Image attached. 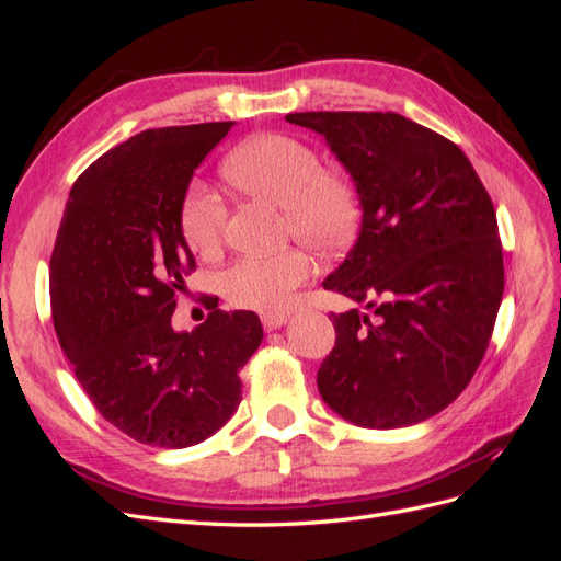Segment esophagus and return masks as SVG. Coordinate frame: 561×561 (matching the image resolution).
<instances>
[{
    "mask_svg": "<svg viewBox=\"0 0 561 561\" xmlns=\"http://www.w3.org/2000/svg\"><path fill=\"white\" fill-rule=\"evenodd\" d=\"M287 322V313H262V325L264 330H278Z\"/></svg>",
    "mask_w": 561,
    "mask_h": 561,
    "instance_id": "1",
    "label": "esophagus"
}]
</instances>
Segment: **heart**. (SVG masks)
Instances as JSON below:
<instances>
[{"label":"heart","mask_w":561,"mask_h":561,"mask_svg":"<svg viewBox=\"0 0 561 561\" xmlns=\"http://www.w3.org/2000/svg\"><path fill=\"white\" fill-rule=\"evenodd\" d=\"M225 178L243 194L285 208L287 229L320 252L339 250L351 239L358 219L355 186L342 173L322 171L318 151L290 135L264 133L243 142L225 161ZM225 225V203L194 186L182 206V233L190 248L213 254L222 243ZM309 276V254L285 250L236 260L219 285L233 307L276 313Z\"/></svg>","instance_id":"heart-1"}]
</instances>
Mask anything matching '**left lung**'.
Instances as JSON below:
<instances>
[{
    "instance_id": "1",
    "label": "left lung",
    "mask_w": 561,
    "mask_h": 561,
    "mask_svg": "<svg viewBox=\"0 0 561 561\" xmlns=\"http://www.w3.org/2000/svg\"><path fill=\"white\" fill-rule=\"evenodd\" d=\"M355 182L358 241L322 287L365 304L332 313L318 369L332 410L363 428L414 426L470 383L503 297L496 210L468 157L396 112H295Z\"/></svg>"
}]
</instances>
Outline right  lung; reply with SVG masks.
Masks as SVG:
<instances>
[{
    "label": "right lung",
    "mask_w": 561,
    "mask_h": 561,
    "mask_svg": "<svg viewBox=\"0 0 561 561\" xmlns=\"http://www.w3.org/2000/svg\"><path fill=\"white\" fill-rule=\"evenodd\" d=\"M231 124L149 128L105 151L72 184L50 254L60 348L95 410L142 445L182 449L222 428L264 336L252 311L213 309L192 332L171 325L196 266L182 203Z\"/></svg>",
    "instance_id": "obj_1"
}]
</instances>
